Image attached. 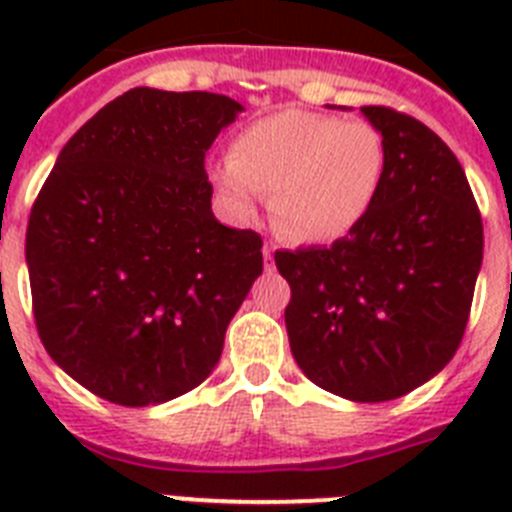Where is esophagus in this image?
Returning <instances> with one entry per match:
<instances>
[{"instance_id":"obj_1","label":"esophagus","mask_w":512,"mask_h":512,"mask_svg":"<svg viewBox=\"0 0 512 512\" xmlns=\"http://www.w3.org/2000/svg\"><path fill=\"white\" fill-rule=\"evenodd\" d=\"M271 259H274V248H271L269 243H266V246H264V261H266V266H271Z\"/></svg>"}]
</instances>
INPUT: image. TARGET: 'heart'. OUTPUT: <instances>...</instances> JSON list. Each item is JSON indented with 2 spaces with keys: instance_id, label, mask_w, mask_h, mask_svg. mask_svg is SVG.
Masks as SVG:
<instances>
[{
  "instance_id": "1",
  "label": "heart",
  "mask_w": 512,
  "mask_h": 512,
  "mask_svg": "<svg viewBox=\"0 0 512 512\" xmlns=\"http://www.w3.org/2000/svg\"><path fill=\"white\" fill-rule=\"evenodd\" d=\"M387 174V148L372 122L279 110L235 135L230 156L210 164L228 210L256 215L271 194V217L287 238L336 243L374 210Z\"/></svg>"
}]
</instances>
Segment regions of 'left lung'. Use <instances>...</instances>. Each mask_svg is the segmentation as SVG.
I'll return each mask as SVG.
<instances>
[{
    "mask_svg": "<svg viewBox=\"0 0 512 512\" xmlns=\"http://www.w3.org/2000/svg\"><path fill=\"white\" fill-rule=\"evenodd\" d=\"M382 133L374 210L333 246L277 251L284 310L305 377L354 402L408 395L459 348L482 266V217L451 148L423 122L361 107Z\"/></svg>",
    "mask_w": 512,
    "mask_h": 512,
    "instance_id": "obj_1",
    "label": "left lung"
}]
</instances>
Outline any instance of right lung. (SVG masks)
<instances>
[{
  "label": "right lung",
  "instance_id": "right-lung-1",
  "mask_svg": "<svg viewBox=\"0 0 512 512\" xmlns=\"http://www.w3.org/2000/svg\"><path fill=\"white\" fill-rule=\"evenodd\" d=\"M238 112L225 94L130 89L40 189L25 238L38 336L102 400L146 408L205 382L264 269L261 235L212 215L205 153Z\"/></svg>",
  "mask_w": 512,
  "mask_h": 512
}]
</instances>
